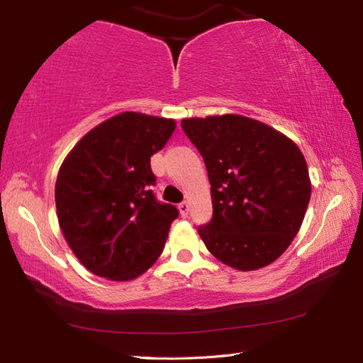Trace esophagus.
<instances>
[{
  "label": "esophagus",
  "mask_w": 363,
  "mask_h": 363,
  "mask_svg": "<svg viewBox=\"0 0 363 363\" xmlns=\"http://www.w3.org/2000/svg\"><path fill=\"white\" fill-rule=\"evenodd\" d=\"M179 210H180L182 216H183V218H186V216H188V213H189V203H188L186 201L180 202V203H179Z\"/></svg>",
  "instance_id": "34e87169"
}]
</instances>
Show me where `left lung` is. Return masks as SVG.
<instances>
[{"label":"left lung","mask_w":363,"mask_h":363,"mask_svg":"<svg viewBox=\"0 0 363 363\" xmlns=\"http://www.w3.org/2000/svg\"><path fill=\"white\" fill-rule=\"evenodd\" d=\"M182 128L202 155L213 215L199 235L237 270L272 264L297 235L311 196L308 167L291 139L242 115L186 118Z\"/></svg>","instance_id":"8db88e82"}]
</instances>
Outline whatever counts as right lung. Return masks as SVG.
Masks as SVG:
<instances>
[{
	"label": "right lung",
	"mask_w": 363,
	"mask_h": 363,
	"mask_svg": "<svg viewBox=\"0 0 363 363\" xmlns=\"http://www.w3.org/2000/svg\"><path fill=\"white\" fill-rule=\"evenodd\" d=\"M174 131V120L120 113L84 135L61 166L55 186L60 228L94 275L128 281L162 252L179 210L156 199L150 158Z\"/></svg>",
	"instance_id": "obj_1"
}]
</instances>
